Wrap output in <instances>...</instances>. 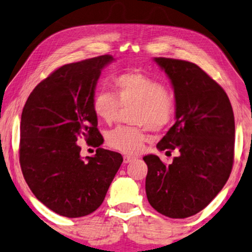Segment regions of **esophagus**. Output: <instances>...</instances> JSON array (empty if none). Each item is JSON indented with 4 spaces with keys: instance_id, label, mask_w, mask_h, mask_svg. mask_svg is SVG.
<instances>
[{
    "instance_id": "1",
    "label": "esophagus",
    "mask_w": 252,
    "mask_h": 252,
    "mask_svg": "<svg viewBox=\"0 0 252 252\" xmlns=\"http://www.w3.org/2000/svg\"><path fill=\"white\" fill-rule=\"evenodd\" d=\"M134 159H136V158H134V156H130V155L124 156V163H126V164L133 162Z\"/></svg>"
}]
</instances>
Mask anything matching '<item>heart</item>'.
I'll return each instance as SVG.
<instances>
[{"label":"heart","mask_w":252,"mask_h":252,"mask_svg":"<svg viewBox=\"0 0 252 252\" xmlns=\"http://www.w3.org/2000/svg\"><path fill=\"white\" fill-rule=\"evenodd\" d=\"M111 92L94 94V114L99 121L111 124L121 107L130 106L129 121L138 126H118L108 131L106 142L114 150L137 154L147 138L145 128L159 131L172 121L175 111L174 94L158 79L136 70L115 75Z\"/></svg>","instance_id":"b5f03b06"}]
</instances>
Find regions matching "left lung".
<instances>
[{"instance_id": "left-lung-1", "label": "left lung", "mask_w": 252, "mask_h": 252, "mask_svg": "<svg viewBox=\"0 0 252 252\" xmlns=\"http://www.w3.org/2000/svg\"><path fill=\"white\" fill-rule=\"evenodd\" d=\"M154 60L171 79L176 119L156 147L170 153L177 150L180 155L168 166L158 156H144L146 195L160 214L184 219L207 207L229 179L234 158L233 110L223 88L199 65L171 58Z\"/></svg>"}]
</instances>
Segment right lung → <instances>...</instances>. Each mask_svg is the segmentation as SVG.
Here are the masks:
<instances>
[{
    "mask_svg": "<svg viewBox=\"0 0 252 252\" xmlns=\"http://www.w3.org/2000/svg\"><path fill=\"white\" fill-rule=\"evenodd\" d=\"M109 55L64 64L32 90L20 125V165L36 199L60 216L80 218L100 207L123 163L119 153L104 150L93 110L101 69ZM98 147L84 161L76 142Z\"/></svg>",
    "mask_w": 252,
    "mask_h": 252,
    "instance_id": "obj_1",
    "label": "right lung"
}]
</instances>
